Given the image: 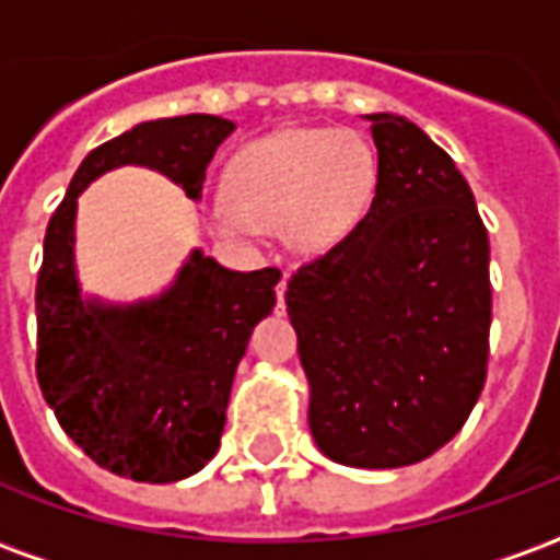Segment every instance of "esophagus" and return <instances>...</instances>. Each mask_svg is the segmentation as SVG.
<instances>
[{"label":"esophagus","mask_w":560,"mask_h":560,"mask_svg":"<svg viewBox=\"0 0 560 560\" xmlns=\"http://www.w3.org/2000/svg\"><path fill=\"white\" fill-rule=\"evenodd\" d=\"M284 291H288V279H281L279 284H276V308H279V312H284Z\"/></svg>","instance_id":"1"}]
</instances>
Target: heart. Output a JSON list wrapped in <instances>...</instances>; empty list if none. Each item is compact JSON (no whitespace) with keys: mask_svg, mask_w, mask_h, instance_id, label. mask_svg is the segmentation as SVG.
Instances as JSON below:
<instances>
[{"mask_svg":"<svg viewBox=\"0 0 560 560\" xmlns=\"http://www.w3.org/2000/svg\"><path fill=\"white\" fill-rule=\"evenodd\" d=\"M377 176L375 149L357 131L281 128L236 149L212 224L224 236L279 224L296 255H327L372 212Z\"/></svg>","mask_w":560,"mask_h":560,"instance_id":"obj_1","label":"heart"}]
</instances>
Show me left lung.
Returning <instances> with one entry per match:
<instances>
[{
	"label": "left lung",
	"instance_id": "1",
	"mask_svg": "<svg viewBox=\"0 0 560 560\" xmlns=\"http://www.w3.org/2000/svg\"><path fill=\"white\" fill-rule=\"evenodd\" d=\"M377 195L357 231L288 281L320 453L405 468L465 425L489 363V236L465 176L405 116L369 114Z\"/></svg>",
	"mask_w": 560,
	"mask_h": 560
}]
</instances>
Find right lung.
Returning a JSON list of instances; mask_svg holds the SVG:
<instances>
[{"label":"right lung","mask_w":560,"mask_h":560,"mask_svg":"<svg viewBox=\"0 0 560 560\" xmlns=\"http://www.w3.org/2000/svg\"><path fill=\"white\" fill-rule=\"evenodd\" d=\"M231 119L140 122L83 159L44 236L35 284L38 387L74 444L110 474L176 482L215 456L236 365L276 305L281 269L236 272L200 248L167 291L131 305L83 300L74 269L80 191L102 173L143 164L197 200Z\"/></svg>","instance_id":"1"}]
</instances>
